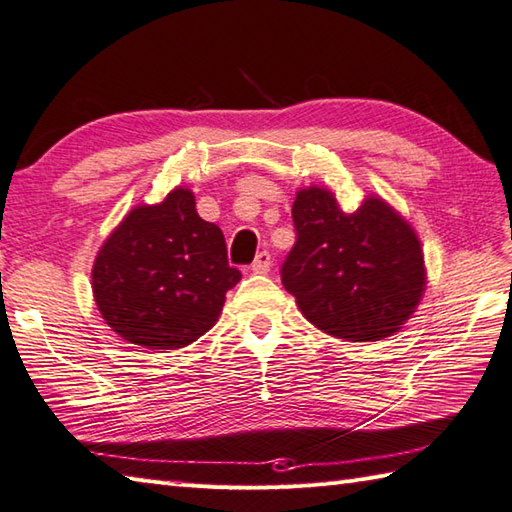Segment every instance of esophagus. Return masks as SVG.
Returning <instances> with one entry per match:
<instances>
[{
    "instance_id": "34e87169",
    "label": "esophagus",
    "mask_w": 512,
    "mask_h": 512,
    "mask_svg": "<svg viewBox=\"0 0 512 512\" xmlns=\"http://www.w3.org/2000/svg\"><path fill=\"white\" fill-rule=\"evenodd\" d=\"M270 266H273V257H270L268 250H262V253H257L255 262H253V266H250V270H253V273H257V275H266L268 270H270Z\"/></svg>"
}]
</instances>
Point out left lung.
Masks as SVG:
<instances>
[{
    "label": "left lung",
    "instance_id": "8db88e82",
    "mask_svg": "<svg viewBox=\"0 0 512 512\" xmlns=\"http://www.w3.org/2000/svg\"><path fill=\"white\" fill-rule=\"evenodd\" d=\"M297 242L281 266L284 288L312 325L345 341L400 330L427 286L411 224L369 195L343 213L328 189H301L292 204Z\"/></svg>",
    "mask_w": 512,
    "mask_h": 512
}]
</instances>
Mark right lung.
Here are the masks:
<instances>
[{"mask_svg": "<svg viewBox=\"0 0 512 512\" xmlns=\"http://www.w3.org/2000/svg\"><path fill=\"white\" fill-rule=\"evenodd\" d=\"M239 279L220 226L202 220L195 195L182 187L160 204L129 211L92 268L94 301L107 325L147 350L198 341Z\"/></svg>", "mask_w": 512, "mask_h": 512, "instance_id": "obj_1", "label": "right lung"}]
</instances>
